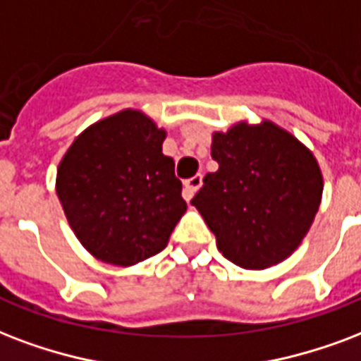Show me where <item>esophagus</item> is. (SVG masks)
I'll list each match as a JSON object with an SVG mask.
<instances>
[{"mask_svg": "<svg viewBox=\"0 0 361 361\" xmlns=\"http://www.w3.org/2000/svg\"><path fill=\"white\" fill-rule=\"evenodd\" d=\"M200 185H202V176L200 174L192 176V178H189V180L183 183V197H185L187 202L195 197V192L199 191Z\"/></svg>", "mask_w": 361, "mask_h": 361, "instance_id": "obj_1", "label": "esophagus"}]
</instances>
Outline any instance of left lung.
<instances>
[{"instance_id":"1","label":"left lung","mask_w":361,"mask_h":361,"mask_svg":"<svg viewBox=\"0 0 361 361\" xmlns=\"http://www.w3.org/2000/svg\"><path fill=\"white\" fill-rule=\"evenodd\" d=\"M217 172L191 204L235 265L263 271L288 259L309 233L324 178L314 153L271 119L238 121L212 134Z\"/></svg>"}]
</instances>
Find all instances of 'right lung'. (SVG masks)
Segmentation results:
<instances>
[{
	"label": "right lung",
	"instance_id": "add662e5",
	"mask_svg": "<svg viewBox=\"0 0 361 361\" xmlns=\"http://www.w3.org/2000/svg\"><path fill=\"white\" fill-rule=\"evenodd\" d=\"M166 130L126 107L87 126L56 169V195L81 246L107 265L132 267L162 252L185 214Z\"/></svg>",
	"mask_w": 361,
	"mask_h": 361
}]
</instances>
